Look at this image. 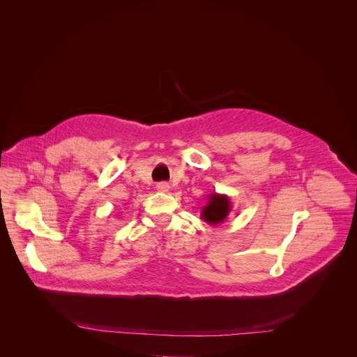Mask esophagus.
<instances>
[{
	"mask_svg": "<svg viewBox=\"0 0 357 357\" xmlns=\"http://www.w3.org/2000/svg\"><path fill=\"white\" fill-rule=\"evenodd\" d=\"M156 190L159 192H167L170 190V185L167 183H159V184H156Z\"/></svg>",
	"mask_w": 357,
	"mask_h": 357,
	"instance_id": "esophagus-1",
	"label": "esophagus"
}]
</instances>
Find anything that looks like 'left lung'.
<instances>
[{"label": "left lung", "instance_id": "left-lung-1", "mask_svg": "<svg viewBox=\"0 0 357 357\" xmlns=\"http://www.w3.org/2000/svg\"><path fill=\"white\" fill-rule=\"evenodd\" d=\"M231 211L232 204L229 197L214 192L207 197V202L201 211V218L210 225H220L227 220Z\"/></svg>", "mask_w": 357, "mask_h": 357}]
</instances>
